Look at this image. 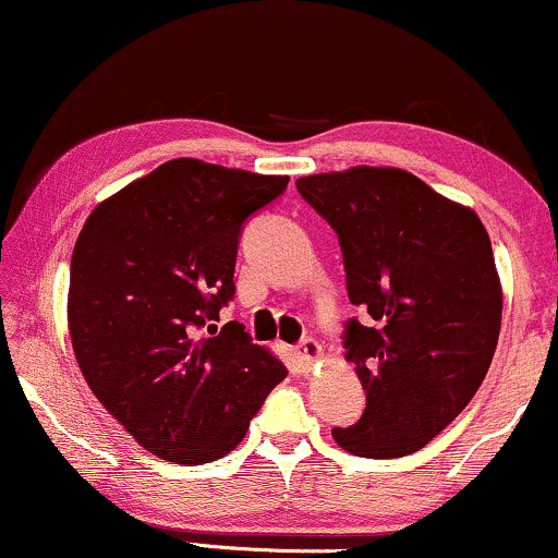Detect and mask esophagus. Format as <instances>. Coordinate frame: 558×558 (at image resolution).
<instances>
[{
  "mask_svg": "<svg viewBox=\"0 0 558 558\" xmlns=\"http://www.w3.org/2000/svg\"><path fill=\"white\" fill-rule=\"evenodd\" d=\"M319 355H323V348H319V342L315 338H304L300 345H296V357H300L304 368H310Z\"/></svg>",
  "mask_w": 558,
  "mask_h": 558,
  "instance_id": "1",
  "label": "esophagus"
}]
</instances>
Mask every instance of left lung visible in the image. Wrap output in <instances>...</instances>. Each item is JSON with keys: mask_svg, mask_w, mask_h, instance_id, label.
<instances>
[{"mask_svg": "<svg viewBox=\"0 0 558 558\" xmlns=\"http://www.w3.org/2000/svg\"><path fill=\"white\" fill-rule=\"evenodd\" d=\"M296 190L338 233L348 296L365 312L342 332L365 409L332 437L371 460L418 452L472 401L498 345L490 235L396 167L310 174Z\"/></svg>", "mask_w": 558, "mask_h": 558, "instance_id": "left-lung-1", "label": "left lung"}]
</instances>
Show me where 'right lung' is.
<instances>
[{
    "instance_id": "obj_1",
    "label": "right lung",
    "mask_w": 558,
    "mask_h": 558,
    "mask_svg": "<svg viewBox=\"0 0 558 558\" xmlns=\"http://www.w3.org/2000/svg\"><path fill=\"white\" fill-rule=\"evenodd\" d=\"M287 182L170 159L98 205L75 241V361L106 411L162 460H220L287 378L241 323L218 325L243 223Z\"/></svg>"
}]
</instances>
